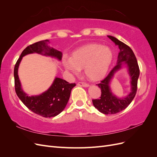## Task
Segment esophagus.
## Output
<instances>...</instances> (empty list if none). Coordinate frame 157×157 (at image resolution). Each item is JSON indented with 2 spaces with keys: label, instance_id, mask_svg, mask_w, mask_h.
<instances>
[{
  "label": "esophagus",
  "instance_id": "1",
  "mask_svg": "<svg viewBox=\"0 0 157 157\" xmlns=\"http://www.w3.org/2000/svg\"><path fill=\"white\" fill-rule=\"evenodd\" d=\"M78 86H83V87H88L89 85L86 83H84V82H78L77 84Z\"/></svg>",
  "mask_w": 157,
  "mask_h": 157
}]
</instances>
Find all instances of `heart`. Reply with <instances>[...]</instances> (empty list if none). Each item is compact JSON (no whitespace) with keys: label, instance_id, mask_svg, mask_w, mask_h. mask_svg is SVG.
<instances>
[{"label":"heart","instance_id":"1","mask_svg":"<svg viewBox=\"0 0 157 157\" xmlns=\"http://www.w3.org/2000/svg\"><path fill=\"white\" fill-rule=\"evenodd\" d=\"M113 59L110 48L100 44L92 43L75 50L70 59H63L65 69L72 75H77L84 69L86 77L98 81L105 77Z\"/></svg>","mask_w":157,"mask_h":157}]
</instances>
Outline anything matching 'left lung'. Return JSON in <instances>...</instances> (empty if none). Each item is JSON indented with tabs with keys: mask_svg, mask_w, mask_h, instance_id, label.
Instances as JSON below:
<instances>
[{
	"mask_svg": "<svg viewBox=\"0 0 157 157\" xmlns=\"http://www.w3.org/2000/svg\"><path fill=\"white\" fill-rule=\"evenodd\" d=\"M119 48L117 65L109 73L105 78L98 86L101 88V94L99 99H92L94 106L105 115H112L125 109L134 99L137 92V80L140 69L134 53L129 46L113 36H107ZM123 67H126L131 77V92L122 98L117 97L112 92L110 84L113 75Z\"/></svg>",
	"mask_w": 157,
	"mask_h": 157,
	"instance_id": "obj_1",
	"label": "left lung"
}]
</instances>
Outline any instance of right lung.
Returning <instances> with one entry per match:
<instances>
[{
	"label": "right lung",
	"mask_w": 157,
	"mask_h": 157,
	"mask_svg": "<svg viewBox=\"0 0 157 157\" xmlns=\"http://www.w3.org/2000/svg\"><path fill=\"white\" fill-rule=\"evenodd\" d=\"M49 43V40H44L28 46L17 61L13 71L15 90L18 98L29 110L46 118L56 117L63 111L69 101L71 90L76 84H69L66 80L56 77L46 91L36 96H29L21 88L18 68L23 57L33 53L50 56L61 61L62 52L48 46Z\"/></svg>",
	"instance_id": "obj_1"
}]
</instances>
